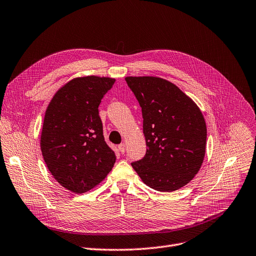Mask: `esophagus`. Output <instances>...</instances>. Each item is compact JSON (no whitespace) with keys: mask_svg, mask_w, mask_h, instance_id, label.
Returning a JSON list of instances; mask_svg holds the SVG:
<instances>
[{"mask_svg":"<svg viewBox=\"0 0 256 256\" xmlns=\"http://www.w3.org/2000/svg\"><path fill=\"white\" fill-rule=\"evenodd\" d=\"M118 150H120V152L122 154H124V153H125V150H126L125 144H118Z\"/></svg>","mask_w":256,"mask_h":256,"instance_id":"34e87169","label":"esophagus"}]
</instances>
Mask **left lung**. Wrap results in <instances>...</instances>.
I'll return each mask as SVG.
<instances>
[{"mask_svg":"<svg viewBox=\"0 0 256 256\" xmlns=\"http://www.w3.org/2000/svg\"><path fill=\"white\" fill-rule=\"evenodd\" d=\"M142 107L147 151L131 166L148 186L173 192L188 184L205 155L206 124L199 107L175 84L157 77H126Z\"/></svg>","mask_w":256,"mask_h":256,"instance_id":"8db88e82","label":"left lung"}]
</instances>
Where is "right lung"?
<instances>
[{"instance_id":"obj_1","label":"right lung","mask_w":256,"mask_h":256,"mask_svg":"<svg viewBox=\"0 0 256 256\" xmlns=\"http://www.w3.org/2000/svg\"><path fill=\"white\" fill-rule=\"evenodd\" d=\"M112 78L88 76L60 88L44 114L40 148L44 162L64 188L83 194L112 171L116 153L105 142L99 105Z\"/></svg>"}]
</instances>
